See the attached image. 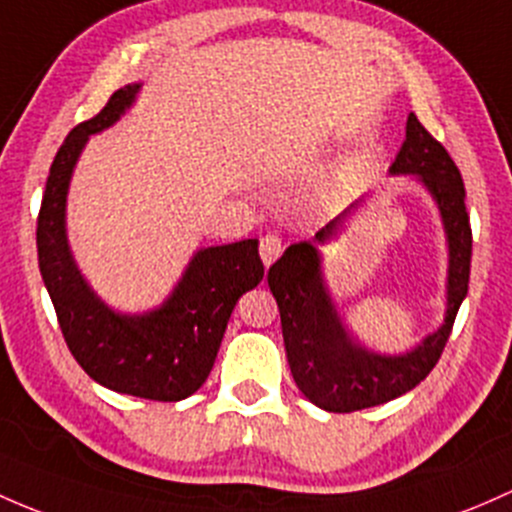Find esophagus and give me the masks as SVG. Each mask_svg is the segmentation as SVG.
<instances>
[{"label":"esophagus","instance_id":"obj_1","mask_svg":"<svg viewBox=\"0 0 512 512\" xmlns=\"http://www.w3.org/2000/svg\"><path fill=\"white\" fill-rule=\"evenodd\" d=\"M282 250H284V242L277 233H267L265 238L260 240V257L262 262H265V267H270L272 262L282 255Z\"/></svg>","mask_w":512,"mask_h":512}]
</instances>
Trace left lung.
I'll use <instances>...</instances> for the list:
<instances>
[{"mask_svg":"<svg viewBox=\"0 0 512 512\" xmlns=\"http://www.w3.org/2000/svg\"><path fill=\"white\" fill-rule=\"evenodd\" d=\"M390 174L414 176L432 193L449 245L444 324L419 346L402 355H383L360 346L343 326L326 287L316 245L331 240L343 218L351 215L363 198L321 228L314 242L289 245L267 272V284L282 316L284 351L294 383L309 402L326 412H355L383 405L422 383L441 358L461 301L469 292L471 223L464 203V179L449 152L422 127L414 112L407 117V137L392 161Z\"/></svg>","mask_w":512,"mask_h":512,"instance_id":"1","label":"left lung"}]
</instances>
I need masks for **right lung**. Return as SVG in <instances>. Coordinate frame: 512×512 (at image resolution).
<instances>
[{
	"mask_svg": "<svg viewBox=\"0 0 512 512\" xmlns=\"http://www.w3.org/2000/svg\"><path fill=\"white\" fill-rule=\"evenodd\" d=\"M142 85L112 93L88 122L71 129L48 171L36 247L48 297L80 368L107 390L157 402L193 395L211 373L235 304L265 277L257 240L203 247L188 262L171 297L147 314H120L90 289L66 235L68 186L90 134L112 127Z\"/></svg>",
	"mask_w": 512,
	"mask_h": 512,
	"instance_id": "obj_1",
	"label": "right lung"
}]
</instances>
